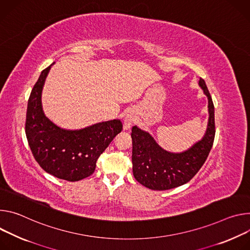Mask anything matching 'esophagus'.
<instances>
[{"label": "esophagus", "mask_w": 250, "mask_h": 250, "mask_svg": "<svg viewBox=\"0 0 250 250\" xmlns=\"http://www.w3.org/2000/svg\"><path fill=\"white\" fill-rule=\"evenodd\" d=\"M136 120V115L134 113V111L129 110L127 111V113L124 116V120H123V130H129L132 126V124L135 122Z\"/></svg>", "instance_id": "obj_1"}]
</instances>
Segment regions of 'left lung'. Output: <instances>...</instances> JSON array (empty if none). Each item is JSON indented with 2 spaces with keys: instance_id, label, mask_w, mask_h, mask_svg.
Masks as SVG:
<instances>
[{
  "instance_id": "obj_1",
  "label": "left lung",
  "mask_w": 250,
  "mask_h": 250,
  "mask_svg": "<svg viewBox=\"0 0 250 250\" xmlns=\"http://www.w3.org/2000/svg\"><path fill=\"white\" fill-rule=\"evenodd\" d=\"M199 85L208 100V122L202 140L181 153L163 149L152 135L139 127H132V163L134 178L154 190H166L185 185L206 162L214 140V107L203 78Z\"/></svg>"
}]
</instances>
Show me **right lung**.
Here are the masks:
<instances>
[{"instance_id":"right-lung-1","label":"right lung","mask_w":250,"mask_h":250,"mask_svg":"<svg viewBox=\"0 0 250 250\" xmlns=\"http://www.w3.org/2000/svg\"><path fill=\"white\" fill-rule=\"evenodd\" d=\"M50 64L35 84L26 109L25 135L32 153L48 174L68 182H76L93 174L96 161L114 137L122 130L119 119L68 130L50 121L44 114L42 92Z\"/></svg>"}]
</instances>
